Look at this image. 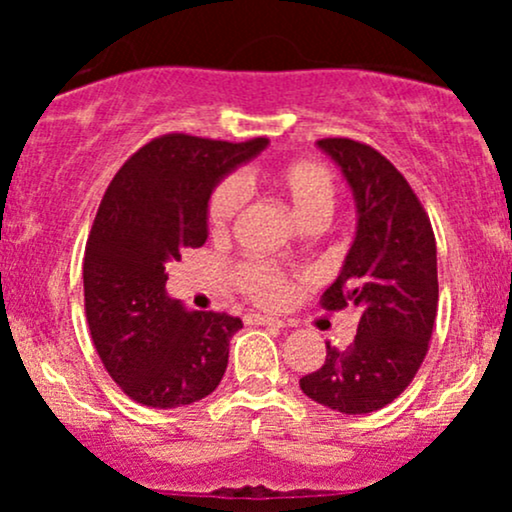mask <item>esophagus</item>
I'll return each instance as SVG.
<instances>
[{
    "label": "esophagus",
    "instance_id": "esophagus-1",
    "mask_svg": "<svg viewBox=\"0 0 512 512\" xmlns=\"http://www.w3.org/2000/svg\"><path fill=\"white\" fill-rule=\"evenodd\" d=\"M245 322L248 325H269V327H284V322L276 320V317H264V315H257V313H250L245 315Z\"/></svg>",
    "mask_w": 512,
    "mask_h": 512
}]
</instances>
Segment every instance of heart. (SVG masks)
Returning a JSON list of instances; mask_svg holds the SVG:
<instances>
[{
  "instance_id": "obj_1",
  "label": "heart",
  "mask_w": 512,
  "mask_h": 512,
  "mask_svg": "<svg viewBox=\"0 0 512 512\" xmlns=\"http://www.w3.org/2000/svg\"><path fill=\"white\" fill-rule=\"evenodd\" d=\"M264 182L279 195L305 226L325 223L337 202V182L332 170L317 161H289L267 170ZM248 178L219 180L207 199V226L214 236H226L238 221L248 199ZM233 284L245 298L264 308H279L289 301L291 284L284 272L267 262H238L231 272Z\"/></svg>"
}]
</instances>
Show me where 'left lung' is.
I'll use <instances>...</instances> for the list:
<instances>
[{"label":"left lung","instance_id":"obj_1","mask_svg":"<svg viewBox=\"0 0 512 512\" xmlns=\"http://www.w3.org/2000/svg\"><path fill=\"white\" fill-rule=\"evenodd\" d=\"M342 168L358 209L356 240L325 310H358L356 339L327 342V358L301 390L342 414H370L407 390L424 363L438 313L436 236L424 204L373 146L346 137L317 142Z\"/></svg>","mask_w":512,"mask_h":512}]
</instances>
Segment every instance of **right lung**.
Wrapping results in <instances>:
<instances>
[{
	"mask_svg": "<svg viewBox=\"0 0 512 512\" xmlns=\"http://www.w3.org/2000/svg\"><path fill=\"white\" fill-rule=\"evenodd\" d=\"M267 146L163 134L110 180L84 255V305L93 346L134 402L173 409L211 395L243 322L185 310L166 293V264L207 240V199L228 170Z\"/></svg>",
	"mask_w": 512,
	"mask_h": 512,
	"instance_id": "obj_1",
	"label": "right lung"
}]
</instances>
